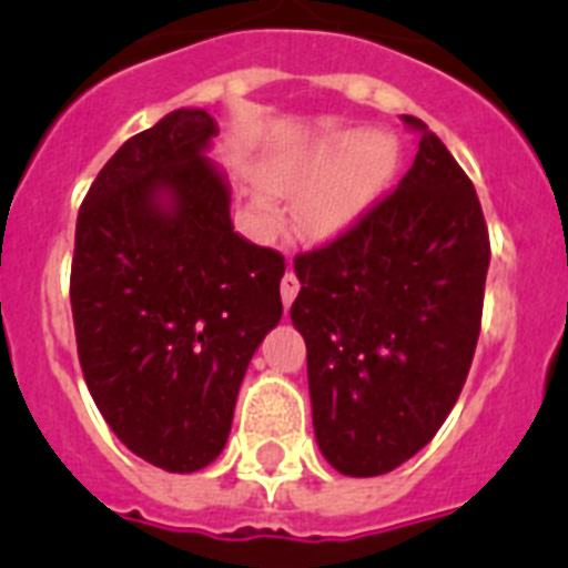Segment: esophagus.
<instances>
[{"mask_svg":"<svg viewBox=\"0 0 568 568\" xmlns=\"http://www.w3.org/2000/svg\"><path fill=\"white\" fill-rule=\"evenodd\" d=\"M298 290H301L298 278H295L293 270H287V273H284V278H281V301H284V307H290V304H293V298L298 295Z\"/></svg>","mask_w":568,"mask_h":568,"instance_id":"1","label":"esophagus"}]
</instances>
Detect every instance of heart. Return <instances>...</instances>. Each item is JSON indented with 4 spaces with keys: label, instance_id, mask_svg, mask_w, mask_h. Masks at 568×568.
<instances>
[{
    "label": "heart",
    "instance_id": "heart-1",
    "mask_svg": "<svg viewBox=\"0 0 568 568\" xmlns=\"http://www.w3.org/2000/svg\"><path fill=\"white\" fill-rule=\"evenodd\" d=\"M400 148L384 130L338 128L281 155L267 168V187L298 199V227L315 239H333L353 227L393 182ZM261 190L258 204L270 207Z\"/></svg>",
    "mask_w": 568,
    "mask_h": 568
}]
</instances>
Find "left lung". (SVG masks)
<instances>
[{
  "label": "left lung",
  "instance_id": "8db88e82",
  "mask_svg": "<svg viewBox=\"0 0 568 568\" xmlns=\"http://www.w3.org/2000/svg\"><path fill=\"white\" fill-rule=\"evenodd\" d=\"M418 155L344 235L295 255L290 318L307 344L321 455L353 478L393 471L453 413L478 344L489 233L478 193L415 115Z\"/></svg>",
  "mask_w": 568,
  "mask_h": 568
}]
</instances>
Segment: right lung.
<instances>
[{"instance_id": "obj_1", "label": "right lung", "mask_w": 568, "mask_h": 568, "mask_svg": "<svg viewBox=\"0 0 568 568\" xmlns=\"http://www.w3.org/2000/svg\"><path fill=\"white\" fill-rule=\"evenodd\" d=\"M219 124L179 108L115 150L77 219L70 307L99 413L168 471L222 455L235 398L281 321V253L233 233L230 184L207 159Z\"/></svg>"}]
</instances>
